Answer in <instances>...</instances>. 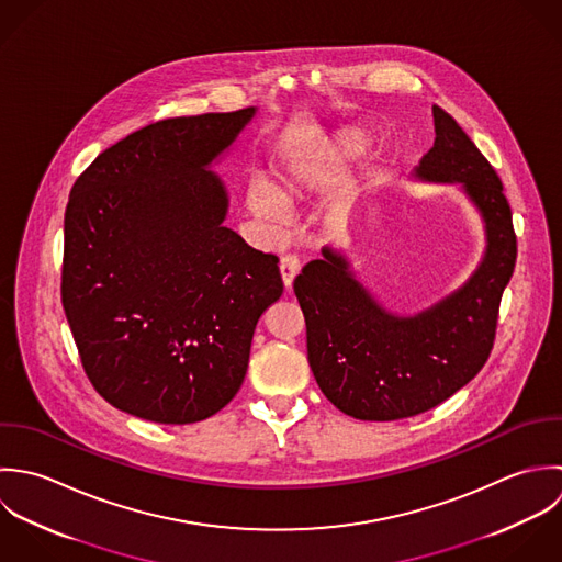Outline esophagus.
<instances>
[{
    "mask_svg": "<svg viewBox=\"0 0 562 562\" xmlns=\"http://www.w3.org/2000/svg\"><path fill=\"white\" fill-rule=\"evenodd\" d=\"M300 269H302V262H300V258H297L295 254L282 256V260H280V273H282V282H284L286 289H291V284H293L295 276L300 273Z\"/></svg>",
    "mask_w": 562,
    "mask_h": 562,
    "instance_id": "esophagus-1",
    "label": "esophagus"
}]
</instances>
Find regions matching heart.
Listing matches in <instances>:
<instances>
[{
	"label": "heart",
	"instance_id": "1",
	"mask_svg": "<svg viewBox=\"0 0 562 562\" xmlns=\"http://www.w3.org/2000/svg\"><path fill=\"white\" fill-rule=\"evenodd\" d=\"M364 147L362 134L349 132L337 143L322 145L317 149L297 151L284 165V171L273 182V189L251 184L247 193L249 209L265 220H280V204L302 202L306 195L335 187L345 173V162Z\"/></svg>",
	"mask_w": 562,
	"mask_h": 562
}]
</instances>
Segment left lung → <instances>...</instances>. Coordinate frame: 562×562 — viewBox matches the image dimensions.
Returning <instances> with one entry per match:
<instances>
[{
	"label": "left lung",
	"instance_id": "obj_1",
	"mask_svg": "<svg viewBox=\"0 0 562 562\" xmlns=\"http://www.w3.org/2000/svg\"><path fill=\"white\" fill-rule=\"evenodd\" d=\"M432 114L435 147L417 176L462 184L486 227V251L469 282L415 317L386 313L330 247L293 282L313 375L340 413L362 422L426 413L473 380L491 356L515 271L517 236L499 176L453 116L439 106Z\"/></svg>",
	"mask_w": 562,
	"mask_h": 562
}]
</instances>
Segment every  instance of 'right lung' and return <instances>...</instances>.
Here are the masks:
<instances>
[{
  "mask_svg": "<svg viewBox=\"0 0 562 562\" xmlns=\"http://www.w3.org/2000/svg\"><path fill=\"white\" fill-rule=\"evenodd\" d=\"M256 109L173 116L102 151L65 211L63 308L95 391L156 424H195L238 393L278 256L225 227L206 167Z\"/></svg>",
  "mask_w": 562,
  "mask_h": 562,
  "instance_id": "right-lung-1",
  "label": "right lung"
}]
</instances>
